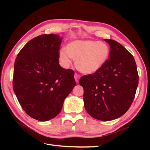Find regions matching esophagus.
Returning <instances> with one entry per match:
<instances>
[{"label": "esophagus", "mask_w": 150, "mask_h": 150, "mask_svg": "<svg viewBox=\"0 0 150 150\" xmlns=\"http://www.w3.org/2000/svg\"><path fill=\"white\" fill-rule=\"evenodd\" d=\"M79 78H80V75L77 74V73H75V79L76 83H79Z\"/></svg>", "instance_id": "obj_1"}]
</instances>
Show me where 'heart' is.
Returning <instances> with one entry per match:
<instances>
[{"label":"heart","mask_w":150,"mask_h":150,"mask_svg":"<svg viewBox=\"0 0 150 150\" xmlns=\"http://www.w3.org/2000/svg\"><path fill=\"white\" fill-rule=\"evenodd\" d=\"M59 52L61 63L65 67L75 59L77 69L85 74H93L103 67L110 55V48L103 42L93 40H75Z\"/></svg>","instance_id":"obj_1"}]
</instances>
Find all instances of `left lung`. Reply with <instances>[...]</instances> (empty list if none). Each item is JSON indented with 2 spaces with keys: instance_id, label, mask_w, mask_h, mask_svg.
I'll use <instances>...</instances> for the list:
<instances>
[{
  "instance_id": "left-lung-1",
  "label": "left lung",
  "mask_w": 150,
  "mask_h": 150,
  "mask_svg": "<svg viewBox=\"0 0 150 150\" xmlns=\"http://www.w3.org/2000/svg\"><path fill=\"white\" fill-rule=\"evenodd\" d=\"M109 59L93 74L83 75L79 84L84 89L86 110L93 118L108 121L125 114L132 103L138 85L135 59L123 45L113 40Z\"/></svg>"
}]
</instances>
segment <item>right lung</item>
Wrapping results in <instances>:
<instances>
[{"label": "right lung", "mask_w": 150, "mask_h": 150, "mask_svg": "<svg viewBox=\"0 0 150 150\" xmlns=\"http://www.w3.org/2000/svg\"><path fill=\"white\" fill-rule=\"evenodd\" d=\"M62 38L42 34L29 41L14 62L13 89L20 106L39 121L54 118L76 85L74 71L59 64Z\"/></svg>", "instance_id": "obj_1"}]
</instances>
